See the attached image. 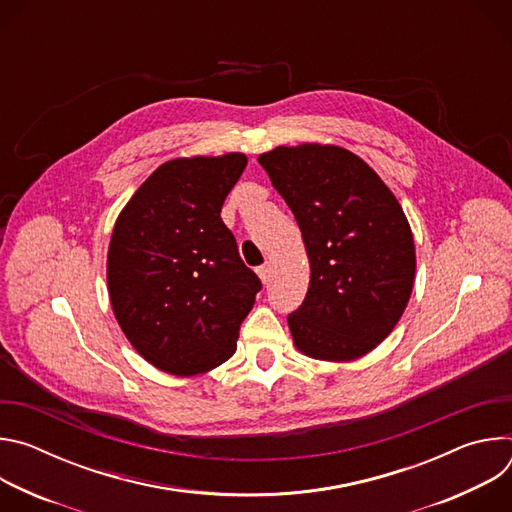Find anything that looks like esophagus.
Masks as SVG:
<instances>
[{
	"instance_id": "1",
	"label": "esophagus",
	"mask_w": 512,
	"mask_h": 512,
	"mask_svg": "<svg viewBox=\"0 0 512 512\" xmlns=\"http://www.w3.org/2000/svg\"><path fill=\"white\" fill-rule=\"evenodd\" d=\"M257 275H259V279L267 285V283L271 281V265H269V263H263L261 267H257Z\"/></svg>"
}]
</instances>
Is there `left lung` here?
<instances>
[{"instance_id":"obj_1","label":"left lung","mask_w":512,"mask_h":512,"mask_svg":"<svg viewBox=\"0 0 512 512\" xmlns=\"http://www.w3.org/2000/svg\"><path fill=\"white\" fill-rule=\"evenodd\" d=\"M259 164L294 212L310 259L306 300L287 316L298 350L330 362L364 356L397 326L415 281V245L399 200L338 145H279Z\"/></svg>"}]
</instances>
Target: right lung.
<instances>
[{
	"mask_svg": "<svg viewBox=\"0 0 512 512\" xmlns=\"http://www.w3.org/2000/svg\"><path fill=\"white\" fill-rule=\"evenodd\" d=\"M247 156L162 164L119 212L107 285L131 346L156 369L192 377L237 350L241 322L261 289L221 218Z\"/></svg>",
	"mask_w": 512,
	"mask_h": 512,
	"instance_id": "obj_1",
	"label": "right lung"
}]
</instances>
